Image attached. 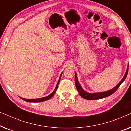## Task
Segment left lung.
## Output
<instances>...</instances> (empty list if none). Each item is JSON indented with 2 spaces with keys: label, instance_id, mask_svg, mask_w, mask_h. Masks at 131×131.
Returning <instances> with one entry per match:
<instances>
[{
  "label": "left lung",
  "instance_id": "8db88e82",
  "mask_svg": "<svg viewBox=\"0 0 131 131\" xmlns=\"http://www.w3.org/2000/svg\"><path fill=\"white\" fill-rule=\"evenodd\" d=\"M128 67L129 66H128V67H127L126 73L123 76V78H122L119 83L117 84V85L115 87H114L113 88H112L110 90L105 91V92H96V93H89L88 92H86V91L84 90V89L82 88L81 85L79 83V82L78 81V77H77V74L75 72V84H76V89L79 92V94H80V95L83 97V98L86 100H98V99H101V98H105L107 97V96L111 95L113 94L114 92H115L117 89L119 88V87L120 86V85H121L122 83L126 79L127 74H128Z\"/></svg>",
  "mask_w": 131,
  "mask_h": 131
}]
</instances>
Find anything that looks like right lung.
I'll return each instance as SVG.
<instances>
[{
    "label": "right lung",
    "instance_id": "1",
    "mask_svg": "<svg viewBox=\"0 0 131 131\" xmlns=\"http://www.w3.org/2000/svg\"><path fill=\"white\" fill-rule=\"evenodd\" d=\"M62 73H61V75H60V78H59L58 81V82H57V85H56V87H55V89H54V91H53V92H52L51 94L49 95H48V96H45V97H43V98H36V99H26V98H21V97H20V98H21V99H23V100H24V101H27V102H31V103H37V102L45 101H46V100H49L50 98H51L53 95H54L55 93V92H56L57 88H58L59 82H60L61 77Z\"/></svg>",
    "mask_w": 131,
    "mask_h": 131
}]
</instances>
